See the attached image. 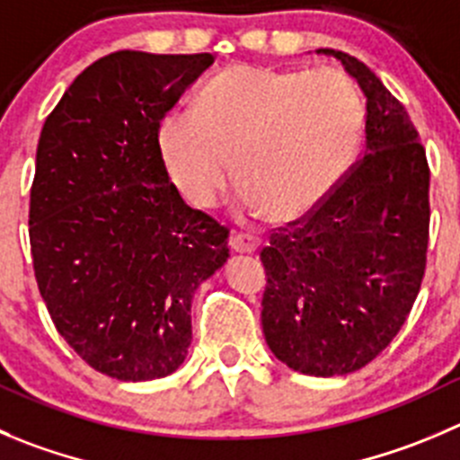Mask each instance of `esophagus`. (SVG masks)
<instances>
[{
  "instance_id": "obj_1",
  "label": "esophagus",
  "mask_w": 460,
  "mask_h": 460,
  "mask_svg": "<svg viewBox=\"0 0 460 460\" xmlns=\"http://www.w3.org/2000/svg\"><path fill=\"white\" fill-rule=\"evenodd\" d=\"M230 248L237 255H252L260 248V242L255 237H251V234H233L230 237Z\"/></svg>"
}]
</instances>
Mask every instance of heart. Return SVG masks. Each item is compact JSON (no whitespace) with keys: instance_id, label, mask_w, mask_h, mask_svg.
Masks as SVG:
<instances>
[{"instance_id":"1","label":"heart","mask_w":460,"mask_h":460,"mask_svg":"<svg viewBox=\"0 0 460 460\" xmlns=\"http://www.w3.org/2000/svg\"><path fill=\"white\" fill-rule=\"evenodd\" d=\"M364 121L361 92L341 69L243 63L200 90L196 112H169L157 148L169 181L194 208H212L237 169L248 214L293 221L348 176Z\"/></svg>"}]
</instances>
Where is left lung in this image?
Listing matches in <instances>:
<instances>
[{"label": "left lung", "instance_id": "1", "mask_svg": "<svg viewBox=\"0 0 460 460\" xmlns=\"http://www.w3.org/2000/svg\"><path fill=\"white\" fill-rule=\"evenodd\" d=\"M334 56L366 96L364 157L303 221L261 251L270 352L312 377L370 364L418 298L429 243V164L409 112L354 56Z\"/></svg>", "mask_w": 460, "mask_h": 460}]
</instances>
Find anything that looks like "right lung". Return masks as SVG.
I'll return each instance as SVG.
<instances>
[{
    "instance_id": "right-lung-1",
    "label": "right lung",
    "mask_w": 460,
    "mask_h": 460,
    "mask_svg": "<svg viewBox=\"0 0 460 460\" xmlns=\"http://www.w3.org/2000/svg\"><path fill=\"white\" fill-rule=\"evenodd\" d=\"M212 54L115 51L42 126L29 237L56 330L99 373L148 382L182 366L191 298L227 261V230L169 181L157 128Z\"/></svg>"
}]
</instances>
